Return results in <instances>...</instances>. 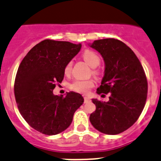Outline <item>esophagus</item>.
<instances>
[{
	"label": "esophagus",
	"mask_w": 161,
	"mask_h": 161,
	"mask_svg": "<svg viewBox=\"0 0 161 161\" xmlns=\"http://www.w3.org/2000/svg\"><path fill=\"white\" fill-rule=\"evenodd\" d=\"M84 101H85V103H87L88 101H90V99L88 97H84Z\"/></svg>",
	"instance_id": "1"
}]
</instances>
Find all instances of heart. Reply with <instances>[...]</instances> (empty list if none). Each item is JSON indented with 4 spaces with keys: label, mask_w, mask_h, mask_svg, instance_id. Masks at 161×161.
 <instances>
[{
    "label": "heart",
    "mask_w": 161,
    "mask_h": 161,
    "mask_svg": "<svg viewBox=\"0 0 161 161\" xmlns=\"http://www.w3.org/2000/svg\"><path fill=\"white\" fill-rule=\"evenodd\" d=\"M84 60L88 63L91 67L96 68L101 64V57H99L98 54L96 52L92 51L91 49H86L82 53ZM72 65L73 63L72 61H69L66 64L64 67V73L66 74H69L72 69ZM92 73L94 75L98 74V71L94 69L92 71ZM94 86V81L92 79L88 80H81V79H76L73 82H71L69 85V88L71 90L74 92H79L81 94H86L90 91L91 88Z\"/></svg>",
    "instance_id": "1"
}]
</instances>
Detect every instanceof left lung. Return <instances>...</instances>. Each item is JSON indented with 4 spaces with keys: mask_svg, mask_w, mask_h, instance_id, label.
Segmentation results:
<instances>
[{
    "mask_svg": "<svg viewBox=\"0 0 161 161\" xmlns=\"http://www.w3.org/2000/svg\"><path fill=\"white\" fill-rule=\"evenodd\" d=\"M90 46L101 54L105 63L104 76L97 92L109 93V101L92 99L96 111L89 120L102 133H121L138 120L144 109L148 93L145 73L133 51L119 40H97Z\"/></svg>",
    "mask_w": 161,
    "mask_h": 161,
    "instance_id": "obj_1",
    "label": "left lung"
}]
</instances>
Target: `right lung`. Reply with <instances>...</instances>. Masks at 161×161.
<instances>
[{
    "label": "right lung",
    "instance_id": "right-lung-1",
    "mask_svg": "<svg viewBox=\"0 0 161 161\" xmlns=\"http://www.w3.org/2000/svg\"><path fill=\"white\" fill-rule=\"evenodd\" d=\"M81 45L47 39L35 45L19 65L14 95L19 112L32 129L48 136L65 130L84 103L80 94L55 96L53 90L64 79V67Z\"/></svg>",
    "mask_w": 161,
    "mask_h": 161
}]
</instances>
